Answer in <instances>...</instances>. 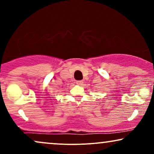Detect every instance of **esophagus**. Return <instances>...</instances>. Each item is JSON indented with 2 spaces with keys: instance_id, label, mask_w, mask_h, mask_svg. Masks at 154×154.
<instances>
[{
  "instance_id": "esophagus-1",
  "label": "esophagus",
  "mask_w": 154,
  "mask_h": 154,
  "mask_svg": "<svg viewBox=\"0 0 154 154\" xmlns=\"http://www.w3.org/2000/svg\"><path fill=\"white\" fill-rule=\"evenodd\" d=\"M76 83H77L78 85H82L83 81L82 80H78V81H77V82H76Z\"/></svg>"
}]
</instances>
